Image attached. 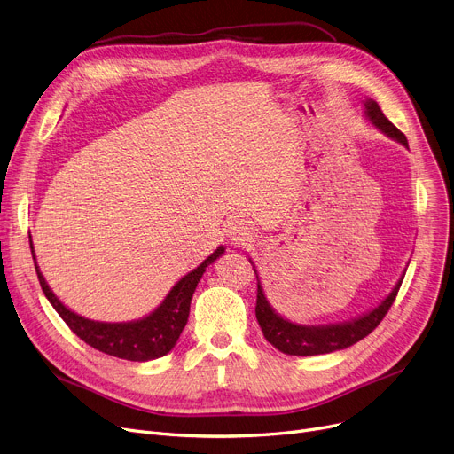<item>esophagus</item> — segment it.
I'll return each instance as SVG.
<instances>
[{"instance_id": "1", "label": "esophagus", "mask_w": 454, "mask_h": 454, "mask_svg": "<svg viewBox=\"0 0 454 454\" xmlns=\"http://www.w3.org/2000/svg\"><path fill=\"white\" fill-rule=\"evenodd\" d=\"M228 237L233 245H245L252 237V226L245 219H233L228 224Z\"/></svg>"}]
</instances>
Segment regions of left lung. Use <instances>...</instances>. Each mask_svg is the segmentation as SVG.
<instances>
[{"mask_svg":"<svg viewBox=\"0 0 454 454\" xmlns=\"http://www.w3.org/2000/svg\"><path fill=\"white\" fill-rule=\"evenodd\" d=\"M366 106V115L370 117V121L383 130L387 136L397 139L399 143H403L404 147H409V141L404 137V134L392 125L387 115L383 114V110L379 108V105L372 99H368L364 103ZM252 263V261H250ZM255 272V269H254ZM257 278V301H255V318L261 325V331H263L265 339L281 353L287 355H324V353H331L337 349H344L349 348L353 344H356L359 340H363L364 337H368L370 333L380 324L388 313V309L392 307L399 287H401V279L397 281V285L394 287V291L380 301V305H377L373 311L366 313L361 318H355L344 324H329V325H300V324H293L289 320H285L283 317H279L274 309L270 307L263 287H261L259 276L255 272Z\"/></svg>","mask_w":454,"mask_h":454,"instance_id":"left-lung-1","label":"left lung"}]
</instances>
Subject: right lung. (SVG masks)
I'll use <instances>...</instances> for the list:
<instances>
[{"mask_svg": "<svg viewBox=\"0 0 454 454\" xmlns=\"http://www.w3.org/2000/svg\"><path fill=\"white\" fill-rule=\"evenodd\" d=\"M29 245L35 259L31 235H29ZM221 254H224V247H219L202 265H199L195 270H191L187 276H184L171 289V293L167 294V298L154 313L137 322H127V324L93 322L84 317H79L74 311H69V309L62 305L60 300L51 293L50 285L45 283L38 267L36 265L35 267H36L38 281L45 298L50 300V303L55 307V311L60 315V318L81 340H84L88 346L99 349L106 355L117 356V359L145 363L167 355L175 348L187 324L189 305L197 285L202 274L206 272V267L211 265Z\"/></svg>", "mask_w": 454, "mask_h": 454, "instance_id": "right-lung-1", "label": "right lung"}]
</instances>
